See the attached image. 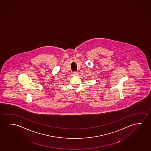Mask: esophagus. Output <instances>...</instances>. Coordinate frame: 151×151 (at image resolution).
Returning a JSON list of instances; mask_svg holds the SVG:
<instances>
[{"label": "esophagus", "instance_id": "34e87169", "mask_svg": "<svg viewBox=\"0 0 151 151\" xmlns=\"http://www.w3.org/2000/svg\"><path fill=\"white\" fill-rule=\"evenodd\" d=\"M72 73H73V74H74V75H77V74H78V72H77V71H74V72H72Z\"/></svg>", "mask_w": 151, "mask_h": 151}]
</instances>
